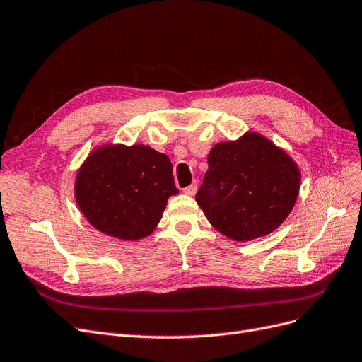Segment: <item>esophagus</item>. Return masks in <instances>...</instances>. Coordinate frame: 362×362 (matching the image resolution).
<instances>
[{
  "instance_id": "34e87169",
  "label": "esophagus",
  "mask_w": 362,
  "mask_h": 362,
  "mask_svg": "<svg viewBox=\"0 0 362 362\" xmlns=\"http://www.w3.org/2000/svg\"><path fill=\"white\" fill-rule=\"evenodd\" d=\"M183 191H185V194H188V195H194V194L197 192V182H192L189 186H186V188H185Z\"/></svg>"
}]
</instances>
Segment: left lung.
Wrapping results in <instances>:
<instances>
[{
  "mask_svg": "<svg viewBox=\"0 0 362 362\" xmlns=\"http://www.w3.org/2000/svg\"><path fill=\"white\" fill-rule=\"evenodd\" d=\"M207 163L195 199L209 222L237 242L274 231L297 202L296 163L255 132L216 144Z\"/></svg>",
  "mask_w": 362,
  "mask_h": 362,
  "instance_id": "obj_1",
  "label": "left lung"
}]
</instances>
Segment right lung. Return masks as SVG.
I'll return each mask as SVG.
<instances>
[{
  "label": "right lung",
  "mask_w": 362,
  "mask_h": 362,
  "mask_svg": "<svg viewBox=\"0 0 362 362\" xmlns=\"http://www.w3.org/2000/svg\"><path fill=\"white\" fill-rule=\"evenodd\" d=\"M177 192L168 156L143 144L97 149L76 179V199L85 218L120 240L149 235L168 197Z\"/></svg>",
  "instance_id": "add662e5"
}]
</instances>
